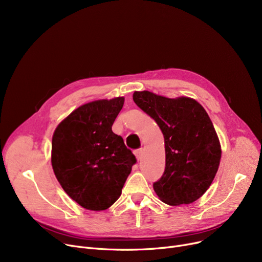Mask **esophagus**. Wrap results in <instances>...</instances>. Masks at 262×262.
I'll return each instance as SVG.
<instances>
[{
	"mask_svg": "<svg viewBox=\"0 0 262 262\" xmlns=\"http://www.w3.org/2000/svg\"><path fill=\"white\" fill-rule=\"evenodd\" d=\"M142 154H143V149L142 148H139V149H136L135 150V155H136V158L138 161H140L142 159Z\"/></svg>",
	"mask_w": 262,
	"mask_h": 262,
	"instance_id": "esophagus-1",
	"label": "esophagus"
}]
</instances>
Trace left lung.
Masks as SVG:
<instances>
[{
	"instance_id": "1",
	"label": "left lung",
	"mask_w": 262,
	"mask_h": 262,
	"mask_svg": "<svg viewBox=\"0 0 262 262\" xmlns=\"http://www.w3.org/2000/svg\"><path fill=\"white\" fill-rule=\"evenodd\" d=\"M133 99L156 121L164 137L166 168L153 184L156 194L172 206L195 202L210 187L221 160V145L208 114L190 98L135 91Z\"/></svg>"
}]
</instances>
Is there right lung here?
Here are the masks:
<instances>
[{"mask_svg":"<svg viewBox=\"0 0 262 262\" xmlns=\"http://www.w3.org/2000/svg\"><path fill=\"white\" fill-rule=\"evenodd\" d=\"M123 104L124 98L87 103L69 115L53 135L54 173L66 193L88 210L109 208L137 162L112 129Z\"/></svg>","mask_w":262,"mask_h":262,"instance_id":"1","label":"right lung"}]
</instances>
